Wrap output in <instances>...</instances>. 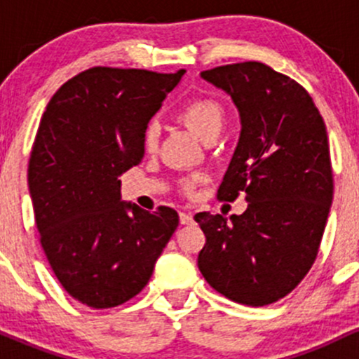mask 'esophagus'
Returning <instances> with one entry per match:
<instances>
[{"label": "esophagus", "instance_id": "34e87169", "mask_svg": "<svg viewBox=\"0 0 359 359\" xmlns=\"http://www.w3.org/2000/svg\"><path fill=\"white\" fill-rule=\"evenodd\" d=\"M179 219H180V224H192V221H194L192 212L180 211V212H179Z\"/></svg>", "mask_w": 359, "mask_h": 359}]
</instances>
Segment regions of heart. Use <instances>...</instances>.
I'll return each mask as SVG.
<instances>
[{
    "mask_svg": "<svg viewBox=\"0 0 359 359\" xmlns=\"http://www.w3.org/2000/svg\"><path fill=\"white\" fill-rule=\"evenodd\" d=\"M177 118L184 123L189 130L194 131L201 140L216 138L221 133L226 121L224 106L219 101L209 96L194 97L187 101L177 113ZM160 126L156 121H150L143 131V147L147 151H154L158 145ZM194 180L185 184V192H192Z\"/></svg>",
    "mask_w": 359,
    "mask_h": 359,
    "instance_id": "b5f03b06",
    "label": "heart"
}]
</instances>
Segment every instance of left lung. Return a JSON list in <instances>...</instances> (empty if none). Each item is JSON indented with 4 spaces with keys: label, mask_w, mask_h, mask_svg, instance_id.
Here are the masks:
<instances>
[{
    "label": "left lung",
    "mask_w": 359,
    "mask_h": 359,
    "mask_svg": "<svg viewBox=\"0 0 359 359\" xmlns=\"http://www.w3.org/2000/svg\"><path fill=\"white\" fill-rule=\"evenodd\" d=\"M231 97L241 119L238 147L217 197L245 192L246 211L199 212L205 234L197 266L214 290L238 304L269 306L311 270L332 204L327 131L302 86L262 62L201 72Z\"/></svg>",
    "instance_id": "8db88e82"
}]
</instances>
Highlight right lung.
<instances>
[{
	"label": "right lung",
	"instance_id": "obj_1",
	"mask_svg": "<svg viewBox=\"0 0 359 359\" xmlns=\"http://www.w3.org/2000/svg\"><path fill=\"white\" fill-rule=\"evenodd\" d=\"M184 72L88 69L40 119L28 163L36 229L60 285L81 304L109 309L140 294L179 226L172 208L121 201L118 177L142 162L143 131Z\"/></svg>",
	"mask_w": 359,
	"mask_h": 359
}]
</instances>
